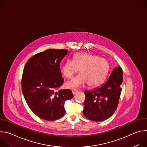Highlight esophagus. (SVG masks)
Returning a JSON list of instances; mask_svg holds the SVG:
<instances>
[{"label": "esophagus", "mask_w": 147, "mask_h": 147, "mask_svg": "<svg viewBox=\"0 0 147 147\" xmlns=\"http://www.w3.org/2000/svg\"><path fill=\"white\" fill-rule=\"evenodd\" d=\"M71 92H72V93H73V95H75V94L78 92V91L76 90H73L71 91Z\"/></svg>", "instance_id": "34e87169"}]
</instances>
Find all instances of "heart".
Masks as SVG:
<instances>
[{
    "label": "heart",
    "mask_w": 147,
    "mask_h": 147,
    "mask_svg": "<svg viewBox=\"0 0 147 147\" xmlns=\"http://www.w3.org/2000/svg\"><path fill=\"white\" fill-rule=\"evenodd\" d=\"M110 66L107 60L98 56L79 53L68 60L61 66V73L66 78H71L80 70V74L66 82V87L77 88L87 83L88 86L95 87L105 81L109 71Z\"/></svg>",
    "instance_id": "heart-1"
}]
</instances>
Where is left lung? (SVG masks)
Listing matches in <instances>:
<instances>
[{"instance_id":"obj_1","label":"left lung","mask_w":147,"mask_h":147,"mask_svg":"<svg viewBox=\"0 0 147 147\" xmlns=\"http://www.w3.org/2000/svg\"><path fill=\"white\" fill-rule=\"evenodd\" d=\"M123 81L121 68L115 67L102 85L92 90L86 91L83 110L84 116L95 121L105 120L112 116L117 109Z\"/></svg>"}]
</instances>
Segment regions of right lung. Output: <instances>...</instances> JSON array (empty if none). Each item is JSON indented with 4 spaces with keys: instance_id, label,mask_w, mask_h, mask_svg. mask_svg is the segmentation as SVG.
Returning <instances> with one entry per match:
<instances>
[{
    "instance_id": "right-lung-1",
    "label": "right lung",
    "mask_w": 147,
    "mask_h": 147,
    "mask_svg": "<svg viewBox=\"0 0 147 147\" xmlns=\"http://www.w3.org/2000/svg\"><path fill=\"white\" fill-rule=\"evenodd\" d=\"M67 53L65 49H47L31 57L24 68L22 92L30 109L40 119L61 118L65 113V102L73 97L70 90L59 89L64 82L60 63Z\"/></svg>"
}]
</instances>
